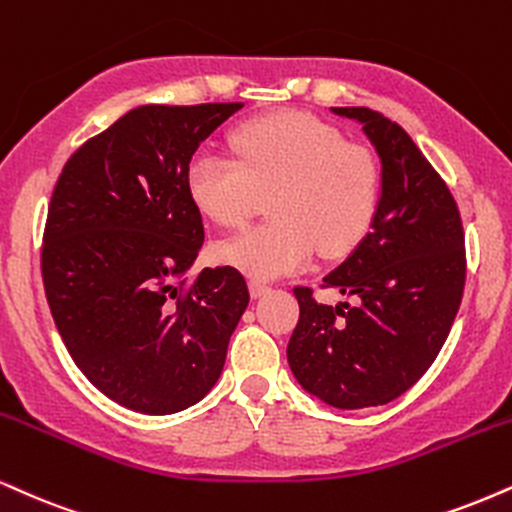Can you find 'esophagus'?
<instances>
[{"instance_id":"obj_1","label":"esophagus","mask_w":512,"mask_h":512,"mask_svg":"<svg viewBox=\"0 0 512 512\" xmlns=\"http://www.w3.org/2000/svg\"><path fill=\"white\" fill-rule=\"evenodd\" d=\"M250 293H252V298H262V295L269 293V286L262 281H250Z\"/></svg>"}]
</instances>
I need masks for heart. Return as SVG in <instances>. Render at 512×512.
<instances>
[{
    "mask_svg": "<svg viewBox=\"0 0 512 512\" xmlns=\"http://www.w3.org/2000/svg\"><path fill=\"white\" fill-rule=\"evenodd\" d=\"M238 162L197 152L186 186L195 207L219 226H240L272 195L276 221L219 243V260L255 281H272L310 264L315 245L343 255L365 236L381 197V171L367 147L310 114L255 119L231 135Z\"/></svg>",
    "mask_w": 512,
    "mask_h": 512,
    "instance_id": "1",
    "label": "heart"
}]
</instances>
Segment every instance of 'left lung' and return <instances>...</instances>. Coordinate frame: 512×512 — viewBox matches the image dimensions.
Here are the masks:
<instances>
[{"label":"left lung","instance_id":"left-lung-1","mask_svg":"<svg viewBox=\"0 0 512 512\" xmlns=\"http://www.w3.org/2000/svg\"><path fill=\"white\" fill-rule=\"evenodd\" d=\"M357 121L381 162L369 233L324 276L350 303H317L295 288L288 343L298 384L338 410L386 405L432 367L465 288V236L446 183L398 123L367 107H331Z\"/></svg>","mask_w":512,"mask_h":512}]
</instances>
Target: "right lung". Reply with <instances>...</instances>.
I'll return each instance as SVG.
<instances>
[{
    "label": "right lung",
    "mask_w": 512,
    "mask_h": 512,
    "mask_svg": "<svg viewBox=\"0 0 512 512\" xmlns=\"http://www.w3.org/2000/svg\"><path fill=\"white\" fill-rule=\"evenodd\" d=\"M240 102L143 104L73 152L47 209L42 281L66 348L95 389L174 415L217 384L250 303L233 267L202 269L188 164Z\"/></svg>",
    "instance_id": "right-lung-1"
}]
</instances>
